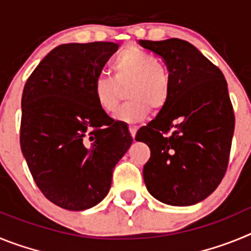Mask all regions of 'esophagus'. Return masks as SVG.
Listing matches in <instances>:
<instances>
[{"label":"esophagus","mask_w":251,"mask_h":251,"mask_svg":"<svg viewBox=\"0 0 251 251\" xmlns=\"http://www.w3.org/2000/svg\"><path fill=\"white\" fill-rule=\"evenodd\" d=\"M137 129H138V127H137V126H134V124H130V126H129V132H130V136H132L133 138L136 137Z\"/></svg>","instance_id":"34e87169"}]
</instances>
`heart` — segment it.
Instances as JSON below:
<instances>
[{"label": "heart", "mask_w": 251, "mask_h": 251, "mask_svg": "<svg viewBox=\"0 0 251 251\" xmlns=\"http://www.w3.org/2000/svg\"><path fill=\"white\" fill-rule=\"evenodd\" d=\"M112 77L98 76L93 84L94 99L103 112L113 113L117 108L119 86L128 83L126 98L115 119L136 123L147 118L151 106L161 109L171 94V76L167 68L154 55L134 46L126 48L113 60Z\"/></svg>", "instance_id": "b5f03b06"}]
</instances>
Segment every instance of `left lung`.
<instances>
[{
  "label": "left lung",
  "instance_id": "obj_1",
  "mask_svg": "<svg viewBox=\"0 0 251 251\" xmlns=\"http://www.w3.org/2000/svg\"><path fill=\"white\" fill-rule=\"evenodd\" d=\"M138 44L163 59L171 76L167 103L136 136L151 150L143 167L146 187L166 205H195L216 190L229 163L235 117L227 83L185 40Z\"/></svg>",
  "mask_w": 251,
  "mask_h": 251
}]
</instances>
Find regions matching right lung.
I'll use <instances>...</instances> for the list:
<instances>
[{
  "label": "right lung",
  "instance_id": "obj_1",
  "mask_svg": "<svg viewBox=\"0 0 251 251\" xmlns=\"http://www.w3.org/2000/svg\"><path fill=\"white\" fill-rule=\"evenodd\" d=\"M114 43L63 44L27 79L21 143L35 183L60 207L83 211L109 192L113 170L133 138L94 99L93 84L118 50Z\"/></svg>",
  "mask_w": 251,
  "mask_h": 251
}]
</instances>
